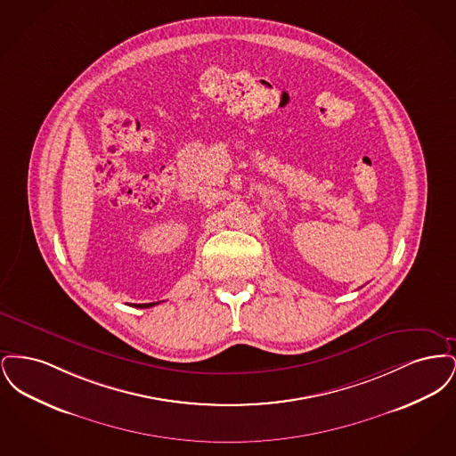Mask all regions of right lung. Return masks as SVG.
<instances>
[{
	"label": "right lung",
	"mask_w": 456,
	"mask_h": 456,
	"mask_svg": "<svg viewBox=\"0 0 456 456\" xmlns=\"http://www.w3.org/2000/svg\"><path fill=\"white\" fill-rule=\"evenodd\" d=\"M155 304L159 303H149V304H134V307H152Z\"/></svg>",
	"instance_id": "right-lung-1"
}]
</instances>
